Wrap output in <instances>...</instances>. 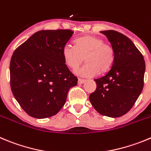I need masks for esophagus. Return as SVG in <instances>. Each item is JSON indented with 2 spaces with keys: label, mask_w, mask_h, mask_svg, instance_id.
Segmentation results:
<instances>
[{
  "label": "esophagus",
  "mask_w": 151,
  "mask_h": 151,
  "mask_svg": "<svg viewBox=\"0 0 151 151\" xmlns=\"http://www.w3.org/2000/svg\"><path fill=\"white\" fill-rule=\"evenodd\" d=\"M86 81V80H84V79H81V78H78V83L79 84V85H81V84H84V83Z\"/></svg>",
  "instance_id": "1"
}]
</instances>
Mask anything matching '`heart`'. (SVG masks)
<instances>
[{
    "instance_id": "b5f03b06",
    "label": "heart",
    "mask_w": 151,
    "mask_h": 151,
    "mask_svg": "<svg viewBox=\"0 0 151 151\" xmlns=\"http://www.w3.org/2000/svg\"><path fill=\"white\" fill-rule=\"evenodd\" d=\"M76 46L67 43L62 48L64 63L70 68H77L85 58L87 63L75 70V73L83 78H92L99 73L109 71L114 61L113 47L105 43L100 37L88 35L77 39Z\"/></svg>"
}]
</instances>
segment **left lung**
<instances>
[{
  "instance_id": "1",
  "label": "left lung",
  "mask_w": 151,
  "mask_h": 151,
  "mask_svg": "<svg viewBox=\"0 0 151 151\" xmlns=\"http://www.w3.org/2000/svg\"><path fill=\"white\" fill-rule=\"evenodd\" d=\"M114 51V61L104 76L95 79L96 89L89 96L98 113L110 117L127 114L136 102L144 86L143 55L127 37L115 30L101 31Z\"/></svg>"
}]
</instances>
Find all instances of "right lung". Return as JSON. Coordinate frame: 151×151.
<instances>
[{"mask_svg": "<svg viewBox=\"0 0 151 151\" xmlns=\"http://www.w3.org/2000/svg\"><path fill=\"white\" fill-rule=\"evenodd\" d=\"M73 34L70 30L37 31L16 48L9 65L15 99L28 115H55L66 103L78 78L65 64L62 48Z\"/></svg>", "mask_w": 151, "mask_h": 151, "instance_id": "1", "label": "right lung"}]
</instances>
